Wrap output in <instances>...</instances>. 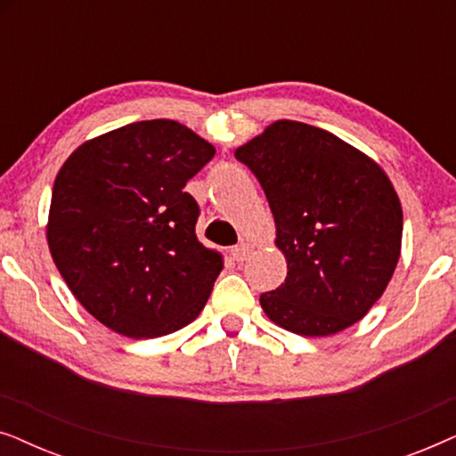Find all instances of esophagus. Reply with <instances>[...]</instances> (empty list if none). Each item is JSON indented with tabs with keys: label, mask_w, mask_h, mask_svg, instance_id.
<instances>
[{
	"label": "esophagus",
	"mask_w": 456,
	"mask_h": 456,
	"mask_svg": "<svg viewBox=\"0 0 456 456\" xmlns=\"http://www.w3.org/2000/svg\"><path fill=\"white\" fill-rule=\"evenodd\" d=\"M230 255H232L234 261H245L248 255H251V247H248L247 242H240V245L230 248Z\"/></svg>",
	"instance_id": "1"
}]
</instances>
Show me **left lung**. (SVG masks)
<instances>
[{
	"label": "left lung",
	"instance_id": "left-lung-1",
	"mask_svg": "<svg viewBox=\"0 0 456 456\" xmlns=\"http://www.w3.org/2000/svg\"><path fill=\"white\" fill-rule=\"evenodd\" d=\"M234 155L265 192L289 267L259 297L265 315L311 338L363 320L401 257V199L382 166L297 120H276Z\"/></svg>",
	"mask_w": 456,
	"mask_h": 456
}]
</instances>
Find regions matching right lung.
<instances>
[{
	"label": "right lung",
	"instance_id": "obj_1",
	"mask_svg": "<svg viewBox=\"0 0 456 456\" xmlns=\"http://www.w3.org/2000/svg\"><path fill=\"white\" fill-rule=\"evenodd\" d=\"M214 155L184 124L145 120L85 141L60 167L49 253L103 326L158 338L203 311L224 259L199 242V205L184 186Z\"/></svg>",
	"mask_w": 456,
	"mask_h": 456
}]
</instances>
